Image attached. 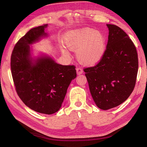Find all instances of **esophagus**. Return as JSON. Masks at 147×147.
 <instances>
[{"label":"esophagus","mask_w":147,"mask_h":147,"mask_svg":"<svg viewBox=\"0 0 147 147\" xmlns=\"http://www.w3.org/2000/svg\"><path fill=\"white\" fill-rule=\"evenodd\" d=\"M76 70L77 75H81L83 73V70L81 68H77Z\"/></svg>","instance_id":"obj_1"}]
</instances>
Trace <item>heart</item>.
Returning a JSON list of instances; mask_svg holds the SVG:
<instances>
[{"label": "heart", "instance_id": "heart-1", "mask_svg": "<svg viewBox=\"0 0 147 147\" xmlns=\"http://www.w3.org/2000/svg\"><path fill=\"white\" fill-rule=\"evenodd\" d=\"M66 47L71 51H76L78 61L84 65L97 64L103 57L106 50V38L100 30L85 28L74 30L66 37ZM61 51L65 56L69 52L64 47Z\"/></svg>", "mask_w": 147, "mask_h": 147}]
</instances>
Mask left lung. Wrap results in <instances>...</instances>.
I'll list each match as a JSON object with an SVG mask.
<instances>
[{
    "mask_svg": "<svg viewBox=\"0 0 147 147\" xmlns=\"http://www.w3.org/2000/svg\"><path fill=\"white\" fill-rule=\"evenodd\" d=\"M109 38L104 55L94 67L84 69L97 107L108 110L121 104L134 90L138 72L135 45L117 26L107 24Z\"/></svg>",
    "mask_w": 147,
    "mask_h": 147,
    "instance_id": "1",
    "label": "left lung"
}]
</instances>
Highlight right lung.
Instances as JSON below:
<instances>
[{"mask_svg":"<svg viewBox=\"0 0 147 147\" xmlns=\"http://www.w3.org/2000/svg\"><path fill=\"white\" fill-rule=\"evenodd\" d=\"M48 24L31 29L18 42L11 56V70L17 94L35 112L51 115L58 111L67 90L77 77L74 65H63L48 55L32 56V45L48 37Z\"/></svg>","mask_w":147,"mask_h":147,"instance_id":"1","label":"right lung"}]
</instances>
